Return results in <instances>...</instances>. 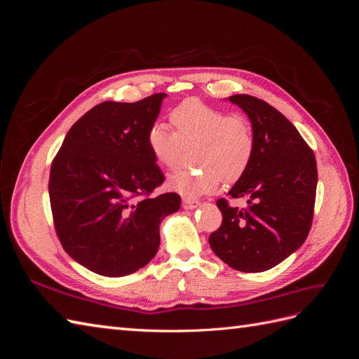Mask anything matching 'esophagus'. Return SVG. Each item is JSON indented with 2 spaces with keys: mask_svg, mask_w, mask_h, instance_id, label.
<instances>
[{
  "mask_svg": "<svg viewBox=\"0 0 359 359\" xmlns=\"http://www.w3.org/2000/svg\"><path fill=\"white\" fill-rule=\"evenodd\" d=\"M199 206V202L191 198H182V208L184 210H194Z\"/></svg>",
  "mask_w": 359,
  "mask_h": 359,
  "instance_id": "34e87169",
  "label": "esophagus"
}]
</instances>
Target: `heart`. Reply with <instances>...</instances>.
<instances>
[{"instance_id":"heart-1","label":"heart","mask_w":359,"mask_h":359,"mask_svg":"<svg viewBox=\"0 0 359 359\" xmlns=\"http://www.w3.org/2000/svg\"><path fill=\"white\" fill-rule=\"evenodd\" d=\"M175 130L153 124L147 133V145L160 166L180 165L184 149L196 147L193 161L198 169H182L168 178V187L184 196L196 198L217 190L222 180L235 182L252 165L256 137L244 118L215 109L196 99L180 103L170 114Z\"/></svg>"}]
</instances>
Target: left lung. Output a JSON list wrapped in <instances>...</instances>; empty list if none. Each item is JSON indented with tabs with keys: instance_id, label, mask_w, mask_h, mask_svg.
<instances>
[{
	"instance_id": "left-lung-1",
	"label": "left lung",
	"mask_w": 359,
	"mask_h": 359,
	"mask_svg": "<svg viewBox=\"0 0 359 359\" xmlns=\"http://www.w3.org/2000/svg\"><path fill=\"white\" fill-rule=\"evenodd\" d=\"M229 100L248 115L256 137L252 165L227 193L247 208L217 201L222 226L210 235L212 252L243 273H262L304 244L316 201L318 168L311 148L289 119L247 94Z\"/></svg>"
}]
</instances>
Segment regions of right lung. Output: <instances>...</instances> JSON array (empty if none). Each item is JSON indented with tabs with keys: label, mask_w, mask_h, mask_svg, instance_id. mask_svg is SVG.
<instances>
[{
	"label": "right lung",
	"mask_w": 359,
	"mask_h": 359,
	"mask_svg": "<svg viewBox=\"0 0 359 359\" xmlns=\"http://www.w3.org/2000/svg\"><path fill=\"white\" fill-rule=\"evenodd\" d=\"M166 94L135 103L103 102L76 121L50 166L49 199L66 253L104 277L145 266L160 223L180 210L177 193L151 196L165 177L147 145Z\"/></svg>",
	"instance_id": "1"
}]
</instances>
